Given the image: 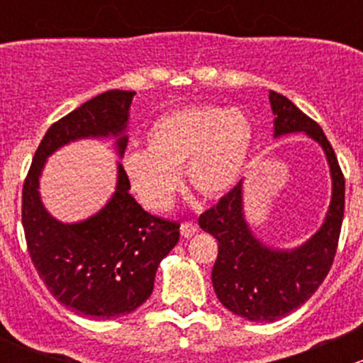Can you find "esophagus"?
Listing matches in <instances>:
<instances>
[{
	"instance_id": "esophagus-1",
	"label": "esophagus",
	"mask_w": 363,
	"mask_h": 363,
	"mask_svg": "<svg viewBox=\"0 0 363 363\" xmlns=\"http://www.w3.org/2000/svg\"><path fill=\"white\" fill-rule=\"evenodd\" d=\"M196 232H199V226H196V223L184 221L181 225V235L186 237V239H188V237H191V235H195Z\"/></svg>"
}]
</instances>
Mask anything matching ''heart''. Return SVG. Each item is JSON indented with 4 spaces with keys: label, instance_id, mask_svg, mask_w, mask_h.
<instances>
[{
    "label": "heart",
    "instance_id": "obj_1",
    "mask_svg": "<svg viewBox=\"0 0 363 363\" xmlns=\"http://www.w3.org/2000/svg\"><path fill=\"white\" fill-rule=\"evenodd\" d=\"M255 126L240 108L200 105L160 116L145 135L147 149L130 151L124 174L138 199L155 211L170 207L181 188L179 170L203 196L239 184L250 164Z\"/></svg>",
    "mask_w": 363,
    "mask_h": 363
}]
</instances>
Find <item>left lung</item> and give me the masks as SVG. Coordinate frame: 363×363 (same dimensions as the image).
<instances>
[{
    "instance_id": "obj_1",
    "label": "left lung",
    "mask_w": 363,
    "mask_h": 363,
    "mask_svg": "<svg viewBox=\"0 0 363 363\" xmlns=\"http://www.w3.org/2000/svg\"><path fill=\"white\" fill-rule=\"evenodd\" d=\"M269 100L276 116L274 138L306 133L323 149L332 199L320 230L294 250L270 247L252 233L244 216L242 181L200 216V228L218 239L212 267L216 295L226 309L250 321H276L313 296L334 263L344 218V175L320 124L276 91Z\"/></svg>"
}]
</instances>
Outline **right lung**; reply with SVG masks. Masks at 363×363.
Returning <instances> with one entry per match:
<instances>
[{
    "label": "right lung",
    "mask_w": 363,
    "mask_h": 363,
    "mask_svg": "<svg viewBox=\"0 0 363 363\" xmlns=\"http://www.w3.org/2000/svg\"><path fill=\"white\" fill-rule=\"evenodd\" d=\"M135 91L111 89L61 117L40 142L23 188V226L36 272L61 303L96 320L130 314L155 288L161 259L179 242V225L156 218L130 195L117 161L116 191L91 218L63 223L40 196L47 158L80 138H116L123 158Z\"/></svg>",
    "instance_id": "add662e5"
}]
</instances>
